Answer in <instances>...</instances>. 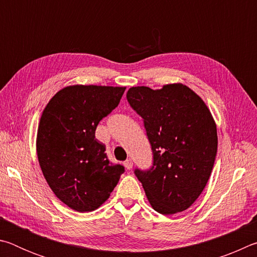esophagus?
Returning a JSON list of instances; mask_svg holds the SVG:
<instances>
[{
	"instance_id": "1",
	"label": "esophagus",
	"mask_w": 257,
	"mask_h": 257,
	"mask_svg": "<svg viewBox=\"0 0 257 257\" xmlns=\"http://www.w3.org/2000/svg\"><path fill=\"white\" fill-rule=\"evenodd\" d=\"M123 165H124V168L127 169V170H130V169L133 168V161L132 160H125L123 162Z\"/></svg>"
}]
</instances>
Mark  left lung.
I'll use <instances>...</instances> for the list:
<instances>
[{
    "label": "left lung",
    "mask_w": 257,
    "mask_h": 257,
    "mask_svg": "<svg viewBox=\"0 0 257 257\" xmlns=\"http://www.w3.org/2000/svg\"><path fill=\"white\" fill-rule=\"evenodd\" d=\"M127 99L144 121L153 163L135 169L152 207L169 215L185 211L205 188L214 165L217 135L203 99L185 85L132 87Z\"/></svg>",
    "instance_id": "left-lung-1"
}]
</instances>
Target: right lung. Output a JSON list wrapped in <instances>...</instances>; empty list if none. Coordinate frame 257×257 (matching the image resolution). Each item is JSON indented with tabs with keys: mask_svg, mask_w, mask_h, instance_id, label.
Wrapping results in <instances>:
<instances>
[{
	"mask_svg": "<svg viewBox=\"0 0 257 257\" xmlns=\"http://www.w3.org/2000/svg\"><path fill=\"white\" fill-rule=\"evenodd\" d=\"M125 87L69 86L43 111L37 156L47 184L60 201L78 212L96 210L118 184L124 167L108 160L95 138L103 118L119 105Z\"/></svg>",
	"mask_w": 257,
	"mask_h": 257,
	"instance_id": "right-lung-1",
	"label": "right lung"
}]
</instances>
